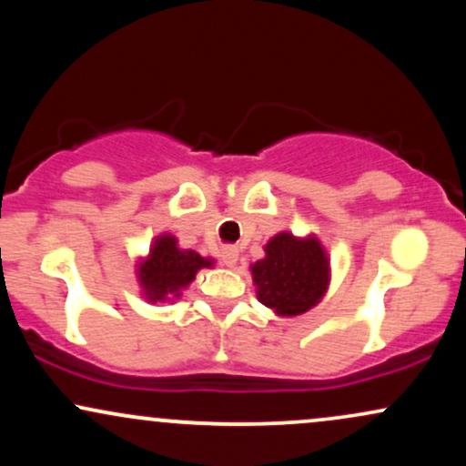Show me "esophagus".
Wrapping results in <instances>:
<instances>
[{
  "instance_id": "esophagus-1",
  "label": "esophagus",
  "mask_w": 466,
  "mask_h": 466,
  "mask_svg": "<svg viewBox=\"0 0 466 466\" xmlns=\"http://www.w3.org/2000/svg\"><path fill=\"white\" fill-rule=\"evenodd\" d=\"M238 260V249L237 248H223L221 249V263L226 267H234Z\"/></svg>"
}]
</instances>
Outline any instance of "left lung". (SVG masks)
Returning a JSON list of instances; mask_svg holds the SVG:
<instances>
[{"label":"left lung","mask_w":466,"mask_h":466,"mask_svg":"<svg viewBox=\"0 0 466 466\" xmlns=\"http://www.w3.org/2000/svg\"><path fill=\"white\" fill-rule=\"evenodd\" d=\"M256 298L282 318L307 313L324 298L330 280L329 256L318 237L276 234L265 245V258L251 265Z\"/></svg>","instance_id":"obj_1"}]
</instances>
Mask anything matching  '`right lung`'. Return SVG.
Here are the masks:
<instances>
[{"mask_svg":"<svg viewBox=\"0 0 466 466\" xmlns=\"http://www.w3.org/2000/svg\"><path fill=\"white\" fill-rule=\"evenodd\" d=\"M215 260L203 258L192 249H181L177 238L162 234L153 240L147 258L137 265V280L148 302H166L179 298V293L195 280L197 271L212 267Z\"/></svg>","mask_w":466,"mask_h":466,"instance_id":"1","label":"right lung"}]
</instances>
